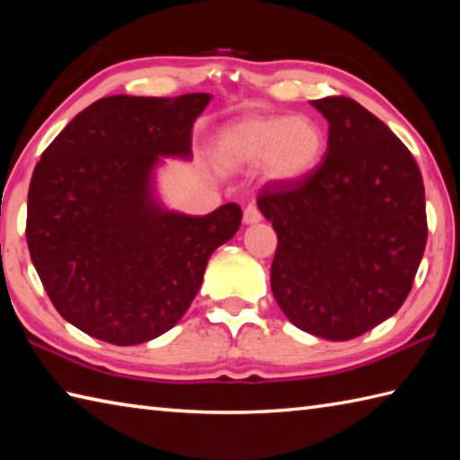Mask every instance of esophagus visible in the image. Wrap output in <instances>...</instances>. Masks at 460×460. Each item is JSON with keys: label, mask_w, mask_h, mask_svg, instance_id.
Wrapping results in <instances>:
<instances>
[{"label": "esophagus", "mask_w": 460, "mask_h": 460, "mask_svg": "<svg viewBox=\"0 0 460 460\" xmlns=\"http://www.w3.org/2000/svg\"><path fill=\"white\" fill-rule=\"evenodd\" d=\"M263 219V215L257 209V205H249L245 211H243V223L245 225H255Z\"/></svg>", "instance_id": "1"}]
</instances>
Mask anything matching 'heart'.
I'll return each mask as SVG.
<instances>
[{"label": "heart", "instance_id": "b5f03b06", "mask_svg": "<svg viewBox=\"0 0 460 460\" xmlns=\"http://www.w3.org/2000/svg\"><path fill=\"white\" fill-rule=\"evenodd\" d=\"M325 149V131L309 115L251 117L225 128L217 139V155L225 165H261L267 181L279 185L309 177Z\"/></svg>", "mask_w": 460, "mask_h": 460}]
</instances>
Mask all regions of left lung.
Listing matches in <instances>:
<instances>
[{"label": "left lung", "mask_w": 460, "mask_h": 460, "mask_svg": "<svg viewBox=\"0 0 460 460\" xmlns=\"http://www.w3.org/2000/svg\"><path fill=\"white\" fill-rule=\"evenodd\" d=\"M327 153L309 177L269 183L259 211L279 237L271 291L295 327L349 341L401 309L427 245L425 185L415 157L349 97L314 99Z\"/></svg>", "instance_id": "1"}]
</instances>
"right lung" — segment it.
<instances>
[{
  "mask_svg": "<svg viewBox=\"0 0 460 460\" xmlns=\"http://www.w3.org/2000/svg\"><path fill=\"white\" fill-rule=\"evenodd\" d=\"M209 102L103 97L35 165L27 247L53 307L89 337L129 347L175 327L213 251L239 231L237 203L193 217L157 195V167L191 159L193 123Z\"/></svg>",
  "mask_w": 460,
  "mask_h": 460,
  "instance_id": "obj_1",
  "label": "right lung"
}]
</instances>
